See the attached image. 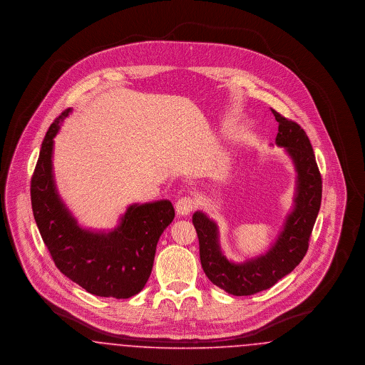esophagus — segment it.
Instances as JSON below:
<instances>
[{"label": "esophagus", "mask_w": 365, "mask_h": 365, "mask_svg": "<svg viewBox=\"0 0 365 365\" xmlns=\"http://www.w3.org/2000/svg\"><path fill=\"white\" fill-rule=\"evenodd\" d=\"M175 207H176L178 215H180V216H187L191 210L194 209V207H195V202H194V200H192L191 197H182V198H179V200L176 201Z\"/></svg>", "instance_id": "34e87169"}]
</instances>
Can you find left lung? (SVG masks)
Returning <instances> with one entry per match:
<instances>
[{
	"instance_id": "8db88e82",
	"label": "left lung",
	"mask_w": 365,
	"mask_h": 365,
	"mask_svg": "<svg viewBox=\"0 0 365 365\" xmlns=\"http://www.w3.org/2000/svg\"><path fill=\"white\" fill-rule=\"evenodd\" d=\"M279 123L275 143L284 148L297 173L294 207L267 253L255 259L232 262L223 255L216 223L202 212L192 215L200 242L201 265L209 280L228 294L252 295L272 287L290 274L307 255L309 238L322 202V176L311 140L293 120L271 108Z\"/></svg>"
}]
</instances>
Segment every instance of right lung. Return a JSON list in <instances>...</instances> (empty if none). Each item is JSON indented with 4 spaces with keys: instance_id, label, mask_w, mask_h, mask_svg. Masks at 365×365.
I'll return each instance as SVG.
<instances>
[{
    "instance_id": "obj_1",
    "label": "right lung",
    "mask_w": 365,
    "mask_h": 365,
    "mask_svg": "<svg viewBox=\"0 0 365 365\" xmlns=\"http://www.w3.org/2000/svg\"><path fill=\"white\" fill-rule=\"evenodd\" d=\"M66 109L51 124L31 178L35 223L56 267L98 297L130 298L150 277L160 235L174 220L171 201L130 205L115 230L90 231L78 225L60 198L53 176V138L68 116Z\"/></svg>"
}]
</instances>
